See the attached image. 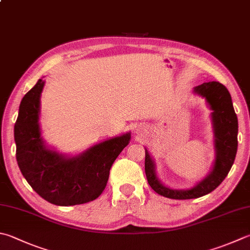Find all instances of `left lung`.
I'll return each instance as SVG.
<instances>
[{"instance_id": "left-lung-1", "label": "left lung", "mask_w": 250, "mask_h": 250, "mask_svg": "<svg viewBox=\"0 0 250 250\" xmlns=\"http://www.w3.org/2000/svg\"><path fill=\"white\" fill-rule=\"evenodd\" d=\"M195 92L205 97L212 110L216 158L212 172L198 185L188 190H174L158 181L154 164L146 150L145 172L150 187L157 194L171 199H194L214 190L229 172L237 152L238 122L232 98L227 87L219 82H209L195 87Z\"/></svg>"}]
</instances>
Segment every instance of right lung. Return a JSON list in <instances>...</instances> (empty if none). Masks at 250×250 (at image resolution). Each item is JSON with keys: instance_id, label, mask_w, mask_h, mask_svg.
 Instances as JSON below:
<instances>
[{"instance_id": "right-lung-1", "label": "right lung", "mask_w": 250, "mask_h": 250, "mask_svg": "<svg viewBox=\"0 0 250 250\" xmlns=\"http://www.w3.org/2000/svg\"><path fill=\"white\" fill-rule=\"evenodd\" d=\"M39 79L22 98L14 127L16 160L23 177L38 195L56 206H75L97 199L109 180L116 158L129 143L130 134L96 145L75 158L48 150L40 137Z\"/></svg>"}]
</instances>
